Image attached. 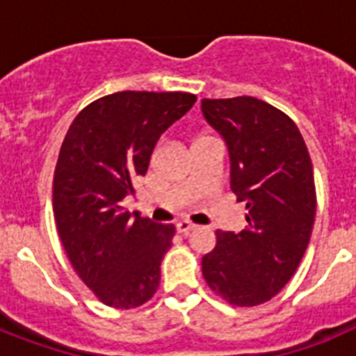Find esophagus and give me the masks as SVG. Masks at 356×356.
<instances>
[{
  "label": "esophagus",
  "instance_id": "34e87169",
  "mask_svg": "<svg viewBox=\"0 0 356 356\" xmlns=\"http://www.w3.org/2000/svg\"><path fill=\"white\" fill-rule=\"evenodd\" d=\"M197 226L193 225V222L188 221H180L178 225H176V229H178V234H184V235H188L191 232H194Z\"/></svg>",
  "mask_w": 356,
  "mask_h": 356
}]
</instances>
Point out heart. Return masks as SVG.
<instances>
[{"instance_id":"obj_1","label":"heart","mask_w":356,"mask_h":356,"mask_svg":"<svg viewBox=\"0 0 356 356\" xmlns=\"http://www.w3.org/2000/svg\"><path fill=\"white\" fill-rule=\"evenodd\" d=\"M200 140H201V139H200Z\"/></svg>"}]
</instances>
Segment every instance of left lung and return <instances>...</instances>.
Here are the masks:
<instances>
[{
  "label": "left lung",
  "instance_id": "1",
  "mask_svg": "<svg viewBox=\"0 0 356 356\" xmlns=\"http://www.w3.org/2000/svg\"><path fill=\"white\" fill-rule=\"evenodd\" d=\"M201 110L225 139L229 188L248 210L242 232L217 229L201 269L222 300L254 307L278 294L303 259L316 217L312 160L294 121L269 103L205 97Z\"/></svg>",
  "mask_w": 356,
  "mask_h": 356
}]
</instances>
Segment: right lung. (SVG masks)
Segmentation results:
<instances>
[{"mask_svg": "<svg viewBox=\"0 0 356 356\" xmlns=\"http://www.w3.org/2000/svg\"><path fill=\"white\" fill-rule=\"evenodd\" d=\"M196 103L188 92L122 90L85 106L69 127L53 178V213L83 284L108 307H140L160 284L175 226L122 207L160 135Z\"/></svg>", "mask_w": 356, "mask_h": 356, "instance_id": "obj_1", "label": "right lung"}]
</instances>
